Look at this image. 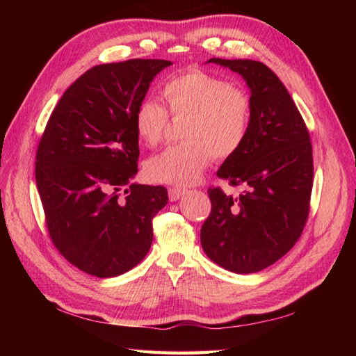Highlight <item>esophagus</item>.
Here are the masks:
<instances>
[{
	"label": "esophagus",
	"instance_id": "1",
	"mask_svg": "<svg viewBox=\"0 0 356 356\" xmlns=\"http://www.w3.org/2000/svg\"><path fill=\"white\" fill-rule=\"evenodd\" d=\"M185 190H182V188H170L168 190V197L171 202H176L179 200L182 195H185Z\"/></svg>",
	"mask_w": 356,
	"mask_h": 356
}]
</instances>
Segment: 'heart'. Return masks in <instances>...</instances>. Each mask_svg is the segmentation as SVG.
Instances as JSON below:
<instances>
[{"mask_svg": "<svg viewBox=\"0 0 356 356\" xmlns=\"http://www.w3.org/2000/svg\"><path fill=\"white\" fill-rule=\"evenodd\" d=\"M163 96L174 118H186V142L166 147L145 162L149 180L188 186L199 182L207 166L237 153L251 127V99L241 88L207 72L191 70L166 82ZM134 130L140 142L154 147L163 138L168 111L145 97L134 111Z\"/></svg>", "mask_w": 356, "mask_h": 356, "instance_id": "1", "label": "heart"}]
</instances>
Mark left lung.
Returning a JSON list of instances; mask_svg holds the SVG:
<instances>
[{
	"label": "left lung",
	"mask_w": 356,
	"mask_h": 356,
	"mask_svg": "<svg viewBox=\"0 0 356 356\" xmlns=\"http://www.w3.org/2000/svg\"><path fill=\"white\" fill-rule=\"evenodd\" d=\"M245 79L251 127L243 145L217 176L243 185L238 197L208 190L209 217L200 229L203 251L236 274L266 269L297 243L309 216L314 162L303 118L277 74L252 59L211 58Z\"/></svg>",
	"instance_id": "1"
}]
</instances>
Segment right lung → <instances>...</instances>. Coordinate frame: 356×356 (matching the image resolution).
<instances>
[{"mask_svg":"<svg viewBox=\"0 0 356 356\" xmlns=\"http://www.w3.org/2000/svg\"><path fill=\"white\" fill-rule=\"evenodd\" d=\"M165 59L96 65L65 90L36 151V186L49 234L67 260L90 275H122L153 243L163 186L133 182L139 138L134 111Z\"/></svg>","mask_w":356,"mask_h":356,"instance_id":"obj_1","label":"right lung"}]
</instances>
